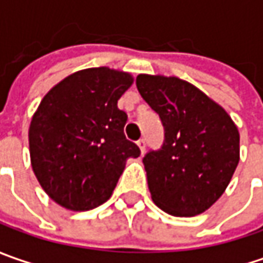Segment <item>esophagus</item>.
<instances>
[{"label": "esophagus", "mask_w": 263, "mask_h": 263, "mask_svg": "<svg viewBox=\"0 0 263 263\" xmlns=\"http://www.w3.org/2000/svg\"><path fill=\"white\" fill-rule=\"evenodd\" d=\"M137 146H139V149H140V154L143 155V154H145V147H146L145 139H140V140L137 142Z\"/></svg>", "instance_id": "1"}]
</instances>
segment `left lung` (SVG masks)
<instances>
[{"label":"left lung","mask_w":263,"mask_h":263,"mask_svg":"<svg viewBox=\"0 0 263 263\" xmlns=\"http://www.w3.org/2000/svg\"><path fill=\"white\" fill-rule=\"evenodd\" d=\"M136 86L165 132L162 147L143 158L154 203L174 217L205 212L237 168V126L219 104L178 77L139 74Z\"/></svg>","instance_id":"8db88e82"}]
</instances>
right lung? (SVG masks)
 Instances as JSON below:
<instances>
[{
	"mask_svg": "<svg viewBox=\"0 0 263 263\" xmlns=\"http://www.w3.org/2000/svg\"><path fill=\"white\" fill-rule=\"evenodd\" d=\"M133 76L109 67L76 71L41 101L29 127L30 164L45 193L70 211L106 202L137 145L127 140V114L117 102Z\"/></svg>",
	"mask_w": 263,
	"mask_h": 263,
	"instance_id": "1",
	"label": "right lung"
}]
</instances>
